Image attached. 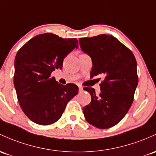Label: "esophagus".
Wrapping results in <instances>:
<instances>
[{
  "mask_svg": "<svg viewBox=\"0 0 156 156\" xmlns=\"http://www.w3.org/2000/svg\"><path fill=\"white\" fill-rule=\"evenodd\" d=\"M78 89H79V92H82V91H83V87H82L81 86H79V87H78Z\"/></svg>",
  "mask_w": 156,
  "mask_h": 156,
  "instance_id": "1",
  "label": "esophagus"
}]
</instances>
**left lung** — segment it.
<instances>
[{"label": "left lung", "instance_id": "left-lung-1", "mask_svg": "<svg viewBox=\"0 0 156 156\" xmlns=\"http://www.w3.org/2000/svg\"><path fill=\"white\" fill-rule=\"evenodd\" d=\"M81 50L91 57L90 78L103 75L98 95L91 87V102L83 108L87 121L99 129L117 124L127 113L138 85L137 62L133 53L116 37L99 35L79 39Z\"/></svg>", "mask_w": 156, "mask_h": 156}]
</instances>
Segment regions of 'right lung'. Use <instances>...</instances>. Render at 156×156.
<instances>
[{"mask_svg": "<svg viewBox=\"0 0 156 156\" xmlns=\"http://www.w3.org/2000/svg\"><path fill=\"white\" fill-rule=\"evenodd\" d=\"M78 47L76 38L44 33L30 39L17 53L14 86L20 107L35 124L49 125L57 121L78 94V86L62 85L50 75L55 69H62L64 58Z\"/></svg>", "mask_w": 156, "mask_h": 156, "instance_id": "right-lung-1", "label": "right lung"}]
</instances>
